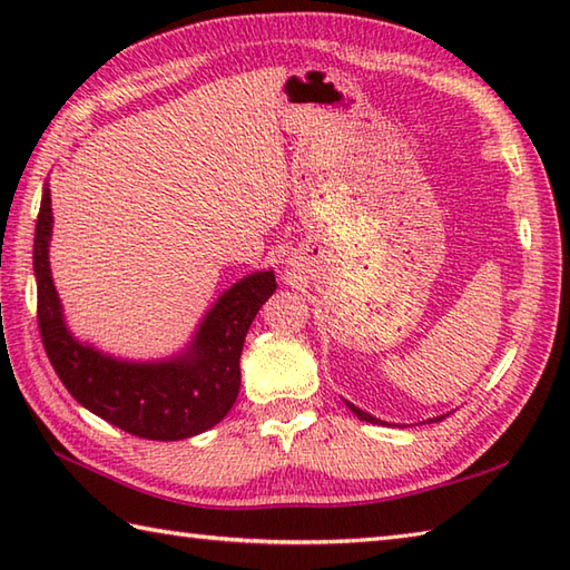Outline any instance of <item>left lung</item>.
I'll return each instance as SVG.
<instances>
[{"label":"left lung","instance_id":"left-lung-1","mask_svg":"<svg viewBox=\"0 0 570 570\" xmlns=\"http://www.w3.org/2000/svg\"><path fill=\"white\" fill-rule=\"evenodd\" d=\"M347 404V409L353 411V414L360 419V421H367V423H384L382 419H377V416H372V414H367V411H362L360 406H355L353 402H345ZM443 416H448V414H443ZM443 416H433V419H429V421H441Z\"/></svg>","mask_w":570,"mask_h":570}]
</instances>
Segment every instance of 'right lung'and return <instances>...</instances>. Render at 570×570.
Wrapping results in <instances>:
<instances>
[{"instance_id":"add662e5","label":"right lung","mask_w":570,"mask_h":570,"mask_svg":"<svg viewBox=\"0 0 570 570\" xmlns=\"http://www.w3.org/2000/svg\"><path fill=\"white\" fill-rule=\"evenodd\" d=\"M51 235L53 208L46 180L33 235L39 328L46 355L76 402L149 441H184L220 423L239 394L245 335L264 301L276 292L274 272H252L225 288L178 353L129 360L82 343L68 328L48 262Z\"/></svg>"}]
</instances>
